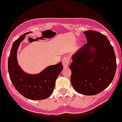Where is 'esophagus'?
Masks as SVG:
<instances>
[{
	"label": "esophagus",
	"instance_id": "esophagus-1",
	"mask_svg": "<svg viewBox=\"0 0 122 122\" xmlns=\"http://www.w3.org/2000/svg\"><path fill=\"white\" fill-rule=\"evenodd\" d=\"M69 62H70V58L68 56H65L62 58V64H63L64 67H68Z\"/></svg>",
	"mask_w": 122,
	"mask_h": 122
}]
</instances>
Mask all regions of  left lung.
<instances>
[{
	"label": "left lung",
	"mask_w": 122,
	"mask_h": 122,
	"mask_svg": "<svg viewBox=\"0 0 122 122\" xmlns=\"http://www.w3.org/2000/svg\"><path fill=\"white\" fill-rule=\"evenodd\" d=\"M83 33L87 43L72 55L71 82L77 93L93 96L102 92L113 81L116 56L106 36L93 30Z\"/></svg>",
	"instance_id": "8db88e82"
}]
</instances>
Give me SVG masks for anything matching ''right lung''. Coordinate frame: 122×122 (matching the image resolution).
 Segmentation results:
<instances>
[{"label":"right lung","instance_id":"right-lung-1","mask_svg":"<svg viewBox=\"0 0 122 122\" xmlns=\"http://www.w3.org/2000/svg\"><path fill=\"white\" fill-rule=\"evenodd\" d=\"M24 33L13 43L8 60V70L11 83L15 89L24 97L33 100L47 98L54 90L55 83L63 66L61 62L50 65L38 74L31 75L24 72L18 64L17 53Z\"/></svg>","mask_w":122,"mask_h":122}]
</instances>
